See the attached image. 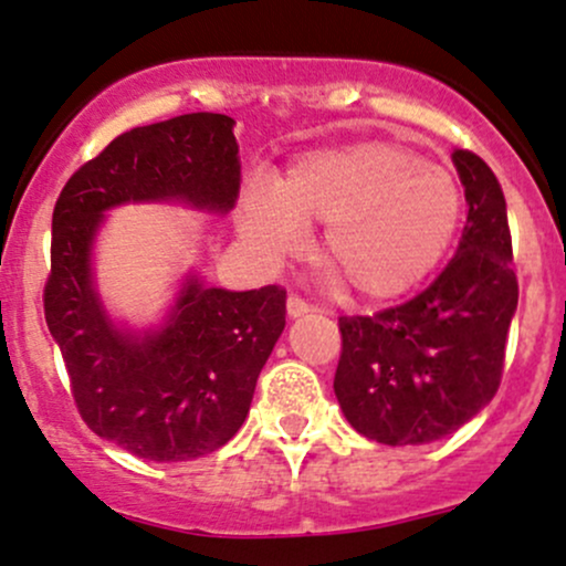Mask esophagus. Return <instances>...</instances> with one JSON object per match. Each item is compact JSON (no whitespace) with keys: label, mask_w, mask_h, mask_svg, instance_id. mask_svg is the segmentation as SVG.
I'll use <instances>...</instances> for the list:
<instances>
[{"label":"esophagus","mask_w":566,"mask_h":566,"mask_svg":"<svg viewBox=\"0 0 566 566\" xmlns=\"http://www.w3.org/2000/svg\"><path fill=\"white\" fill-rule=\"evenodd\" d=\"M285 310H289V315H291V317H302V315H307L310 310H313V307H310V304L304 302L302 296L291 294V296H289V302H285Z\"/></svg>","instance_id":"esophagus-1"}]
</instances>
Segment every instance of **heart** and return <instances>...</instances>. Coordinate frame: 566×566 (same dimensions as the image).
Returning <instances> with one entry per match:
<instances>
[{
  "mask_svg": "<svg viewBox=\"0 0 566 566\" xmlns=\"http://www.w3.org/2000/svg\"><path fill=\"white\" fill-rule=\"evenodd\" d=\"M462 219L460 184L441 165L390 142L310 151L275 187L253 184L238 227L266 262L302 245V224L323 227V262L360 300L417 289L447 256Z\"/></svg>",
  "mask_w": 566,
  "mask_h": 566,
  "instance_id": "1",
  "label": "heart"
}]
</instances>
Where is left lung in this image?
I'll return each mask as SVG.
<instances>
[{"mask_svg": "<svg viewBox=\"0 0 566 566\" xmlns=\"http://www.w3.org/2000/svg\"><path fill=\"white\" fill-rule=\"evenodd\" d=\"M468 221L454 259L422 294L377 315L339 317L334 392L347 422L387 447L452 436L492 401L518 304L497 176L454 149Z\"/></svg>", "mask_w": 566, "mask_h": 566, "instance_id": "left-lung-1", "label": "left lung"}]
</instances>
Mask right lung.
Wrapping results in <instances>:
<instances>
[{"mask_svg": "<svg viewBox=\"0 0 566 566\" xmlns=\"http://www.w3.org/2000/svg\"><path fill=\"white\" fill-rule=\"evenodd\" d=\"M234 119L195 112L133 128L85 163L53 211L44 321L95 436L155 462L211 454L238 433L285 326V291L208 289L187 275L163 326L130 332L104 310L93 240L125 202L227 213L240 192Z\"/></svg>", "mask_w": 566, "mask_h": 566, "instance_id": "obj_1", "label": "right lung"}]
</instances>
